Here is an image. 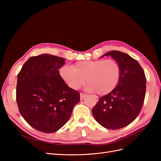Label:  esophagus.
Masks as SVG:
<instances>
[{
  "label": "esophagus",
  "mask_w": 161,
  "mask_h": 161,
  "mask_svg": "<svg viewBox=\"0 0 161 161\" xmlns=\"http://www.w3.org/2000/svg\"><path fill=\"white\" fill-rule=\"evenodd\" d=\"M86 95L85 93H83V92H80V99H83Z\"/></svg>",
  "instance_id": "esophagus-1"
}]
</instances>
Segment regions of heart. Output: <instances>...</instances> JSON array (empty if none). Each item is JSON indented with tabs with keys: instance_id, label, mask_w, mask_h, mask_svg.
Masks as SVG:
<instances>
[{
	"instance_id": "obj_1",
	"label": "heart",
	"mask_w": 161,
	"mask_h": 161,
	"mask_svg": "<svg viewBox=\"0 0 161 161\" xmlns=\"http://www.w3.org/2000/svg\"><path fill=\"white\" fill-rule=\"evenodd\" d=\"M60 75L72 89H79L86 82L89 91L105 95L114 91L120 80L121 69L119 63L114 59L81 60L72 67L63 66Z\"/></svg>"
}]
</instances>
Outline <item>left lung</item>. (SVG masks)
Wrapping results in <instances>:
<instances>
[{
    "label": "left lung",
    "mask_w": 161,
    "mask_h": 161,
    "mask_svg": "<svg viewBox=\"0 0 161 161\" xmlns=\"http://www.w3.org/2000/svg\"><path fill=\"white\" fill-rule=\"evenodd\" d=\"M108 55L119 63L120 80L114 91L99 97L92 113L103 127L118 130L128 125L139 115L144 101L147 79L138 61L127 53L113 50L105 54Z\"/></svg>",
    "instance_id": "left-lung-1"
}]
</instances>
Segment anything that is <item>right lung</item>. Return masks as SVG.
Returning <instances> with one entry per match:
<instances>
[{
    "label": "right lung",
    "mask_w": 161,
    "mask_h": 161,
    "mask_svg": "<svg viewBox=\"0 0 161 161\" xmlns=\"http://www.w3.org/2000/svg\"><path fill=\"white\" fill-rule=\"evenodd\" d=\"M65 59L56 56H32L17 75L16 101L21 115L31 127L52 133L69 120L80 93L68 86L58 69Z\"/></svg>",
    "instance_id": "obj_1"
}]
</instances>
